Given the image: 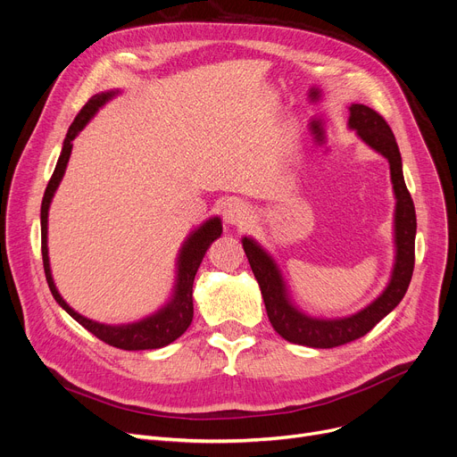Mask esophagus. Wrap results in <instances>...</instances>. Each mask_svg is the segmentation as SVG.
<instances>
[{
    "label": "esophagus",
    "mask_w": 457,
    "mask_h": 457,
    "mask_svg": "<svg viewBox=\"0 0 457 457\" xmlns=\"http://www.w3.org/2000/svg\"><path fill=\"white\" fill-rule=\"evenodd\" d=\"M222 219L228 226H245L250 220V209L242 200L229 198L224 202Z\"/></svg>",
    "instance_id": "1"
}]
</instances>
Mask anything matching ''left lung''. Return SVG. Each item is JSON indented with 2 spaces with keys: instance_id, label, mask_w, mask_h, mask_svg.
I'll use <instances>...</instances> for the list:
<instances>
[{
  "instance_id": "8db88e82",
  "label": "left lung",
  "mask_w": 457,
  "mask_h": 457,
  "mask_svg": "<svg viewBox=\"0 0 457 457\" xmlns=\"http://www.w3.org/2000/svg\"><path fill=\"white\" fill-rule=\"evenodd\" d=\"M347 127L349 130H354L356 136L370 148H373L377 154L387 160L395 195V261L386 288L370 305L342 318L311 316L294 303L278 261L255 238L242 237V248L246 252L252 271L259 283L271 327L287 342L316 349L338 347L368 334L403 301L410 287L415 264L417 219L413 200L406 189L399 145L395 141V136L382 115L366 104L349 106Z\"/></svg>"
}]
</instances>
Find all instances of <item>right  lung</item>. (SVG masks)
<instances>
[{
    "mask_svg": "<svg viewBox=\"0 0 457 457\" xmlns=\"http://www.w3.org/2000/svg\"><path fill=\"white\" fill-rule=\"evenodd\" d=\"M120 94V89H110L103 91L91 97L84 108L79 112L75 120L71 123L66 139L62 143V150H60V156L54 167V172L49 179V184L44 193L42 209H40V226H42V259H44V270H46V279L49 285V290L54 297V301L62 307L75 321H79L86 330H89L94 337L103 340L108 345H113L117 349L125 351H145V349H160L169 344H172L176 338L184 334L191 321H193V283L195 276L198 271V266L209 250V246L222 235V220L220 217H211L205 222H202L198 228H195L187 238L181 245L178 257H176V278L174 287L170 292V297L165 301V305L158 309L156 312L148 314L143 320H137L134 323H120V325H108L99 323L96 320L84 318L77 311H73L66 299L60 295L51 273L49 264V248H47V217H49V207L53 202V196L66 174V167L71 156L73 139L80 134V130L89 123L96 113L113 97Z\"/></svg>",
    "mask_w": 457,
    "mask_h": 457,
    "instance_id": "add662e5",
    "label": "right lung"
}]
</instances>
